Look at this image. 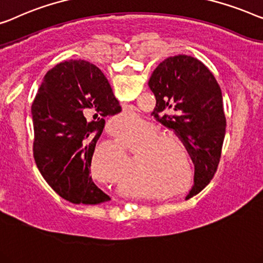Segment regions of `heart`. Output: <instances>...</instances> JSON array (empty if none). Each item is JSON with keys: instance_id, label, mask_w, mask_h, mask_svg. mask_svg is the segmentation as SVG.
I'll return each mask as SVG.
<instances>
[{"instance_id": "1", "label": "heart", "mask_w": 263, "mask_h": 263, "mask_svg": "<svg viewBox=\"0 0 263 263\" xmlns=\"http://www.w3.org/2000/svg\"><path fill=\"white\" fill-rule=\"evenodd\" d=\"M125 119L134 121L135 116L127 114ZM114 138L125 151L136 152L135 172L133 180L142 191L143 197H153L150 191L167 193L176 197L191 187L196 174L195 163L187 158L181 141L168 135L159 134V129L140 120L136 127H124L114 133ZM178 145L183 152L182 158ZM122 151L115 143H102L95 148L91 158V171L102 179L119 167Z\"/></svg>"}]
</instances>
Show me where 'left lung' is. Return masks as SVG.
Here are the masks:
<instances>
[{
	"label": "left lung",
	"instance_id": "obj_1",
	"mask_svg": "<svg viewBox=\"0 0 263 263\" xmlns=\"http://www.w3.org/2000/svg\"><path fill=\"white\" fill-rule=\"evenodd\" d=\"M148 85L157 100L154 117L174 132L195 163L189 199L210 182L218 167L227 125L222 91L203 63L185 54L160 63Z\"/></svg>",
	"mask_w": 263,
	"mask_h": 263
}]
</instances>
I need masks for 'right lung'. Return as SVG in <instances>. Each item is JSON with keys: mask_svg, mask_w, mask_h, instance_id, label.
<instances>
[{"mask_svg": "<svg viewBox=\"0 0 263 263\" xmlns=\"http://www.w3.org/2000/svg\"><path fill=\"white\" fill-rule=\"evenodd\" d=\"M121 110L108 79L85 60L60 63L44 77L32 104L33 155L45 180L64 199L86 205L110 200L91 177V158L104 117Z\"/></svg>", "mask_w": 263, "mask_h": 263, "instance_id": "1", "label": "right lung"}]
</instances>
